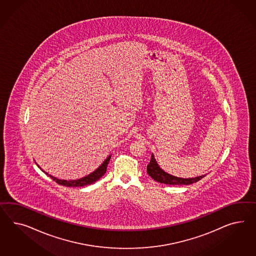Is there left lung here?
<instances>
[{
	"label": "left lung",
	"mask_w": 256,
	"mask_h": 256,
	"mask_svg": "<svg viewBox=\"0 0 256 256\" xmlns=\"http://www.w3.org/2000/svg\"><path fill=\"white\" fill-rule=\"evenodd\" d=\"M147 173L152 177V179L161 184H172V186H188L194 182H196L198 180H201L203 177H205V175L198 176V177H194V178H179V177H175L168 173L165 172L162 168H160L158 164L156 163L154 156L152 154V158L151 161L147 166Z\"/></svg>",
	"instance_id": "8db88e82"
}]
</instances>
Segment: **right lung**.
Masks as SVG:
<instances>
[{
  "label": "right lung",
  "instance_id": "obj_1",
  "mask_svg": "<svg viewBox=\"0 0 256 256\" xmlns=\"http://www.w3.org/2000/svg\"><path fill=\"white\" fill-rule=\"evenodd\" d=\"M110 159V156H109L107 158L104 160V163H102L100 166H98L95 172H93L88 174V176L83 177V178H81V179H78V180H60V179H58V178H56V177H53L52 175H49L48 173L44 172L42 170L46 173V175H48L49 177H50L52 180H55L56 182H58V184H60V186H64L67 187L86 186L94 184L95 182H97L98 179H100V178L104 176L105 172H106V168H107V166H108V163H109ZM37 166H38V165H37ZM39 168H40V166H39Z\"/></svg>",
  "mask_w": 256,
  "mask_h": 256
}]
</instances>
